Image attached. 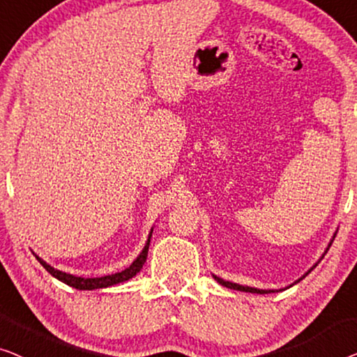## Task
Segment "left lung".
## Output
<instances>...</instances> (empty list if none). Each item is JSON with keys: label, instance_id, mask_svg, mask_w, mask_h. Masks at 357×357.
Listing matches in <instances>:
<instances>
[{"label": "left lung", "instance_id": "left-lung-1", "mask_svg": "<svg viewBox=\"0 0 357 357\" xmlns=\"http://www.w3.org/2000/svg\"><path fill=\"white\" fill-rule=\"evenodd\" d=\"M335 236H336V233L333 234V238H331V241H330V243H328V245H327V249H325V252L322 254V257H320L319 259V262H320V260H322L324 259V255L325 254H327V250L330 249V245H331V243H333V239H335ZM317 262V264H319ZM317 264H315V265H317ZM315 265H314V267L312 268H315ZM312 268H310V270H312ZM310 270H307V272H305L304 275H303V277H301L298 281H294V283H299V281L301 280H303V278H305V275H309L310 273ZM212 277L215 278V280H217L218 281V283L220 284H222V286H227V288H229V289H236V291H244V293H254V294H268V293H275V291H283V289H259V288H250V286H244V284H238V283H233V281H227V280H223V278H220V277H217V275H212ZM291 286V284H289ZM289 286H288V288H289Z\"/></svg>", "mask_w": 357, "mask_h": 357}]
</instances>
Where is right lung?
<instances>
[{
    "label": "right lung",
    "mask_w": 357,
    "mask_h": 357,
    "mask_svg": "<svg viewBox=\"0 0 357 357\" xmlns=\"http://www.w3.org/2000/svg\"><path fill=\"white\" fill-rule=\"evenodd\" d=\"M152 231L153 228L150 229L149 233V239L147 243H145L142 252L137 255V259L134 260L132 264L129 265L128 268H124L123 272H118V273H112V275H105V277H98V278H84V277H76V275H71V273H66V272H61V270L52 267V265L45 262L43 259H40L38 255H35L37 260L40 264L43 265V268L47 270L50 275H53L54 278L63 281V283H66L68 286H73V288L76 289H100V288H108V286H113V284H118V283H124V281L130 280L132 277H135L140 272V268L144 267L145 260H147V254H149V245H150V238H152Z\"/></svg>",
    "instance_id": "obj_1"
}]
</instances>
